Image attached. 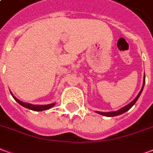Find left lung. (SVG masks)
Masks as SVG:
<instances>
[{"label":"left lung","instance_id":"1","mask_svg":"<svg viewBox=\"0 0 153 153\" xmlns=\"http://www.w3.org/2000/svg\"><path fill=\"white\" fill-rule=\"evenodd\" d=\"M144 83H145V75H144V80H143V87H142V89L141 91L139 92V93L138 94V96L135 97V99L134 101H132L131 102L128 104L127 106H125V107H123L121 109H120L119 111H111V112H101V111H97V112L100 114V115H105V116H110V117H112V116H116V115H121L123 113L126 112L127 111L131 108L132 106H134L135 104V102H137V100L138 99V97L140 96V94L142 93V91L143 89V87H144Z\"/></svg>","mask_w":153,"mask_h":153}]
</instances>
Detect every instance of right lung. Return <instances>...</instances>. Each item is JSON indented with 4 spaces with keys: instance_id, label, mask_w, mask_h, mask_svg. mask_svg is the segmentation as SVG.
Wrapping results in <instances>:
<instances>
[{
    "instance_id": "add662e5",
    "label": "right lung",
    "mask_w": 153,
    "mask_h": 153,
    "mask_svg": "<svg viewBox=\"0 0 153 153\" xmlns=\"http://www.w3.org/2000/svg\"><path fill=\"white\" fill-rule=\"evenodd\" d=\"M12 96H13V95H12ZM13 97H14V99H15L17 102L19 103L21 106H25L26 108L32 110V111H45V110L50 109V108H51V107L54 106V105H55V103H51V104H48V105H32V104H28V103L23 102L17 99V98L14 96H13Z\"/></svg>"
}]
</instances>
